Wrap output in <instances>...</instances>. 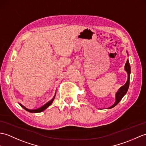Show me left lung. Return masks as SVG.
Wrapping results in <instances>:
<instances>
[{
	"instance_id": "1",
	"label": "left lung",
	"mask_w": 146,
	"mask_h": 146,
	"mask_svg": "<svg viewBox=\"0 0 146 146\" xmlns=\"http://www.w3.org/2000/svg\"><path fill=\"white\" fill-rule=\"evenodd\" d=\"M126 52L128 55L127 51H126ZM124 70L127 74V80L126 83L117 90V91L116 93V95H115V98H116L115 103L113 105H112L111 106L108 108V109H111V108H113L114 106H116V105L119 103V101L122 100V98H123V96L126 94L127 91L128 90L129 86V80H130V74H131V66H130L129 62L128 59L127 60V62H126V64H125Z\"/></svg>"
}]
</instances>
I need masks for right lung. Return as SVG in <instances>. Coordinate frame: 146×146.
Returning <instances> with one entry per match:
<instances>
[{"label": "right lung", "instance_id": "1", "mask_svg": "<svg viewBox=\"0 0 146 146\" xmlns=\"http://www.w3.org/2000/svg\"><path fill=\"white\" fill-rule=\"evenodd\" d=\"M56 96V91H55V95H54L53 98H52V100H50L48 102H47L46 104H45L44 105H43L42 106H41L39 108H37V109H35V110H30V109H28V108H27L25 106H23V104H22L21 103H19V104L20 105V106L22 107L23 109L25 110L26 111L30 112V113H41V112H42L43 111H44L45 110H46L47 108L49 107L51 104H52L53 101L54 100V99H55V97Z\"/></svg>", "mask_w": 146, "mask_h": 146}]
</instances>
